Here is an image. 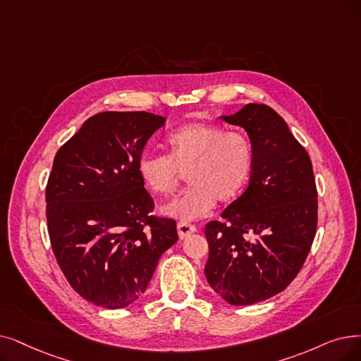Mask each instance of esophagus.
<instances>
[{"label":"esophagus","instance_id":"1","mask_svg":"<svg viewBox=\"0 0 361 361\" xmlns=\"http://www.w3.org/2000/svg\"><path fill=\"white\" fill-rule=\"evenodd\" d=\"M177 230H178L180 239H185V238H189L190 234H193L196 231V226H193L190 223H185V221H180L177 224Z\"/></svg>","mask_w":361,"mask_h":361}]
</instances>
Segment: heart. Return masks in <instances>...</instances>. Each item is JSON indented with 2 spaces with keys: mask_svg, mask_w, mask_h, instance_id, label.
Masks as SVG:
<instances>
[{
  "mask_svg": "<svg viewBox=\"0 0 361 361\" xmlns=\"http://www.w3.org/2000/svg\"><path fill=\"white\" fill-rule=\"evenodd\" d=\"M166 143L169 156L146 152L137 171L147 189L159 196L174 193L187 172L192 185L162 208L165 215L181 221L205 216L216 200H234L252 174L254 147L243 133L192 122L172 131Z\"/></svg>",
  "mask_w": 361,
  "mask_h": 361,
  "instance_id": "heart-1",
  "label": "heart"
}]
</instances>
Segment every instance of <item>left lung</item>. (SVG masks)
I'll use <instances>...</instances> for the list:
<instances>
[{"mask_svg":"<svg viewBox=\"0 0 361 361\" xmlns=\"http://www.w3.org/2000/svg\"><path fill=\"white\" fill-rule=\"evenodd\" d=\"M245 128L254 147L246 190L209 221V286L231 305H250L285 290L302 269L317 230V189L307 150L267 104L249 103L223 116Z\"/></svg>","mask_w":361,"mask_h":361,"instance_id":"obj_1","label":"left lung"}]
</instances>
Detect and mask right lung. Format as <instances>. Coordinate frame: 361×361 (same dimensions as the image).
<instances>
[{"label": "right lung", "mask_w": 361, "mask_h": 361, "mask_svg": "<svg viewBox=\"0 0 361 361\" xmlns=\"http://www.w3.org/2000/svg\"><path fill=\"white\" fill-rule=\"evenodd\" d=\"M165 118L102 112L59 149L45 189L47 227L60 270L84 300L123 308L142 296L159 258L178 240L153 215L137 164Z\"/></svg>", "instance_id": "1"}]
</instances>
